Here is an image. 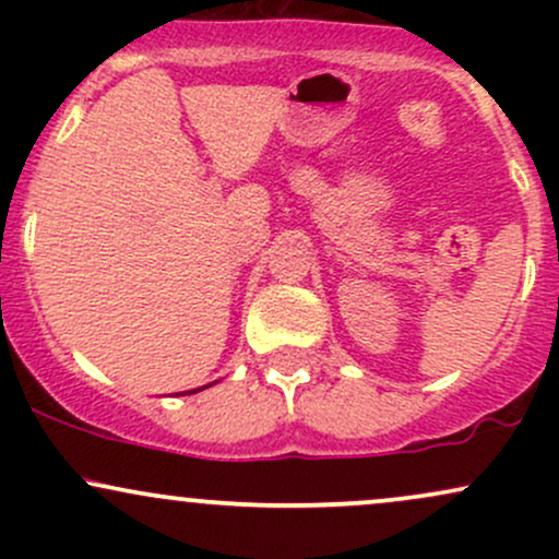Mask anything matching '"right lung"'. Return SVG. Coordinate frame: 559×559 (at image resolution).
<instances>
[{
    "mask_svg": "<svg viewBox=\"0 0 559 559\" xmlns=\"http://www.w3.org/2000/svg\"><path fill=\"white\" fill-rule=\"evenodd\" d=\"M210 386H213V383H210ZM202 389H207V386H202ZM202 389H194V391H183V394H197V391H202Z\"/></svg>",
    "mask_w": 559,
    "mask_h": 559,
    "instance_id": "right-lung-1",
    "label": "right lung"
}]
</instances>
